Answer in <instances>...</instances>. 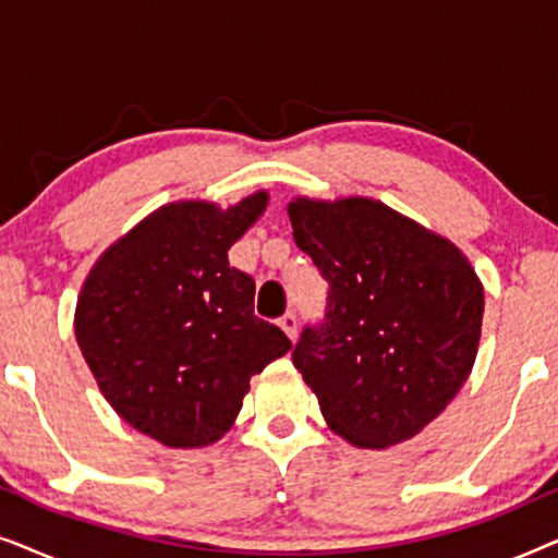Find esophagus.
<instances>
[{
  "label": "esophagus",
  "instance_id": "esophagus-1",
  "mask_svg": "<svg viewBox=\"0 0 558 558\" xmlns=\"http://www.w3.org/2000/svg\"><path fill=\"white\" fill-rule=\"evenodd\" d=\"M279 327L287 332L289 340H296V315L294 312H287L284 317H279Z\"/></svg>",
  "mask_w": 558,
  "mask_h": 558
}]
</instances>
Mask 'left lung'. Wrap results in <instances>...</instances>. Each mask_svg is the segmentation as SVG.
I'll return each instance as SVG.
<instances>
[{"mask_svg": "<svg viewBox=\"0 0 558 558\" xmlns=\"http://www.w3.org/2000/svg\"><path fill=\"white\" fill-rule=\"evenodd\" d=\"M294 241L327 284L292 350L332 432L384 449L454 399L477 355L485 294L452 241L371 197L289 203Z\"/></svg>", "mask_w": 558, "mask_h": 558, "instance_id": "left-lung-1", "label": "left lung"}]
</instances>
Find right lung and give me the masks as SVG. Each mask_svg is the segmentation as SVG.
Wrapping results in <instances>:
<instances>
[{"mask_svg":"<svg viewBox=\"0 0 558 558\" xmlns=\"http://www.w3.org/2000/svg\"><path fill=\"white\" fill-rule=\"evenodd\" d=\"M269 195L220 210L162 205L90 269L75 307V340L113 411L136 432L187 449L231 429L248 380L292 348L254 315L256 284L228 248Z\"/></svg>","mask_w":558,"mask_h":558,"instance_id":"right-lung-1","label":"right lung"}]
</instances>
